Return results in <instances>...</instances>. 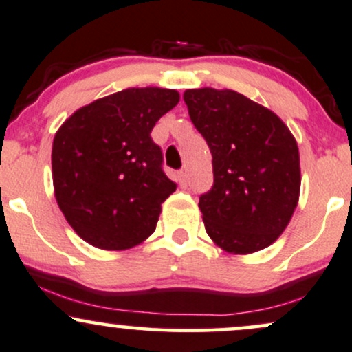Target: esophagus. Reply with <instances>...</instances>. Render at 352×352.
Wrapping results in <instances>:
<instances>
[{"label": "esophagus", "instance_id": "esophagus-1", "mask_svg": "<svg viewBox=\"0 0 352 352\" xmlns=\"http://www.w3.org/2000/svg\"><path fill=\"white\" fill-rule=\"evenodd\" d=\"M177 179H179V184L182 188H187V172L180 170L179 173H177Z\"/></svg>", "mask_w": 352, "mask_h": 352}]
</instances>
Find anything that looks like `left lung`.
<instances>
[{
    "label": "left lung",
    "mask_w": 352,
    "mask_h": 352,
    "mask_svg": "<svg viewBox=\"0 0 352 352\" xmlns=\"http://www.w3.org/2000/svg\"><path fill=\"white\" fill-rule=\"evenodd\" d=\"M184 100L213 157V187L199 201L208 236L228 253L260 252L300 200L296 139L273 111L232 89H187Z\"/></svg>",
    "instance_id": "left-lung-1"
}]
</instances>
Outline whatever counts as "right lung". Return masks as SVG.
Wrapping results in <instances>:
<instances>
[{"label": "right lung", "instance_id": "1", "mask_svg": "<svg viewBox=\"0 0 352 352\" xmlns=\"http://www.w3.org/2000/svg\"><path fill=\"white\" fill-rule=\"evenodd\" d=\"M179 100L175 89L129 87L78 109L56 132V201L89 245L119 252L155 232L177 185L151 132Z\"/></svg>", "mask_w": 352, "mask_h": 352}]
</instances>
